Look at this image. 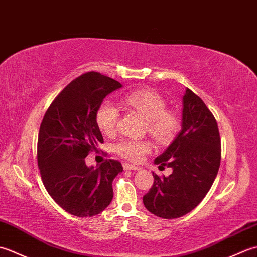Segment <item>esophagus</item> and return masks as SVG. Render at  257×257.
Masks as SVG:
<instances>
[{"mask_svg": "<svg viewBox=\"0 0 257 257\" xmlns=\"http://www.w3.org/2000/svg\"><path fill=\"white\" fill-rule=\"evenodd\" d=\"M124 170H132V171H137V170H141L140 167L137 166H134V165H130V163H123L122 165Z\"/></svg>", "mask_w": 257, "mask_h": 257, "instance_id": "esophagus-1", "label": "esophagus"}]
</instances>
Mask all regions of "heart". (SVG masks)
Returning a JSON list of instances; mask_svg holds the SVG:
<instances>
[{"label": "heart", "mask_w": 257, "mask_h": 257, "mask_svg": "<svg viewBox=\"0 0 257 257\" xmlns=\"http://www.w3.org/2000/svg\"><path fill=\"white\" fill-rule=\"evenodd\" d=\"M125 106L133 108L147 120L148 133L158 143L172 140L178 133L180 120L177 113L167 110V103L161 95L151 89L137 90L122 99ZM119 111L111 102L105 101L96 113V122L102 134L110 135L117 128ZM117 154L130 161L139 162L151 151V145L145 139H122L114 146Z\"/></svg>", "instance_id": "b5f03b06"}]
</instances>
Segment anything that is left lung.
Returning <instances> with one entry per match:
<instances>
[{
  "label": "left lung",
  "instance_id": "left-lung-1",
  "mask_svg": "<svg viewBox=\"0 0 257 257\" xmlns=\"http://www.w3.org/2000/svg\"><path fill=\"white\" fill-rule=\"evenodd\" d=\"M221 161V139L216 120L203 100L190 89L182 97L181 130L155 159L159 169H172L144 196L146 209L162 219H178L198 206L216 178Z\"/></svg>",
  "mask_w": 257,
  "mask_h": 257
}]
</instances>
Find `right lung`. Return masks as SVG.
Listing matches in <instances>:
<instances>
[{
    "label": "right lung",
    "mask_w": 257,
    "mask_h": 257,
    "mask_svg": "<svg viewBox=\"0 0 257 257\" xmlns=\"http://www.w3.org/2000/svg\"><path fill=\"white\" fill-rule=\"evenodd\" d=\"M119 81L99 73L79 76L47 109L37 140V163L53 200L78 217L99 214L110 204L112 181L121 163L107 160L88 167L85 158L103 143L96 113L105 97L121 88Z\"/></svg>",
    "instance_id": "1"
}]
</instances>
